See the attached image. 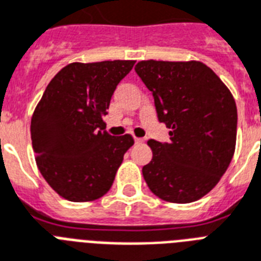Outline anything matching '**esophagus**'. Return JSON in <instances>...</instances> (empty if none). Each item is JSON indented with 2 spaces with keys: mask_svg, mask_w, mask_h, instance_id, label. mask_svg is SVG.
<instances>
[{
  "mask_svg": "<svg viewBox=\"0 0 261 261\" xmlns=\"http://www.w3.org/2000/svg\"><path fill=\"white\" fill-rule=\"evenodd\" d=\"M143 139H140V137H135V143H136V144H141V143H143Z\"/></svg>",
  "mask_w": 261,
  "mask_h": 261,
  "instance_id": "obj_1",
  "label": "esophagus"
}]
</instances>
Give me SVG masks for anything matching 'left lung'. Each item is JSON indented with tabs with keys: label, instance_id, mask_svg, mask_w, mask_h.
I'll return each mask as SVG.
<instances>
[{
	"label": "left lung",
	"instance_id": "8db88e82",
	"mask_svg": "<svg viewBox=\"0 0 261 261\" xmlns=\"http://www.w3.org/2000/svg\"><path fill=\"white\" fill-rule=\"evenodd\" d=\"M155 98L170 143L148 140L143 176L156 197L190 203L212 191L236 149L237 108L226 85L198 60H140L135 67Z\"/></svg>",
	"mask_w": 261,
	"mask_h": 261
}]
</instances>
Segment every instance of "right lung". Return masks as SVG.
<instances>
[{
  "label": "right lung",
  "mask_w": 261,
  "mask_h": 261,
  "mask_svg": "<svg viewBox=\"0 0 261 261\" xmlns=\"http://www.w3.org/2000/svg\"><path fill=\"white\" fill-rule=\"evenodd\" d=\"M135 60L67 64L48 83L31 120L37 168L60 197L95 201L113 185L130 135L112 136L103 116Z\"/></svg>",
  "instance_id": "obj_1"
}]
</instances>
